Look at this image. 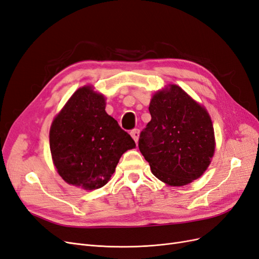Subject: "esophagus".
<instances>
[{
  "mask_svg": "<svg viewBox=\"0 0 259 259\" xmlns=\"http://www.w3.org/2000/svg\"><path fill=\"white\" fill-rule=\"evenodd\" d=\"M130 135H131L132 139L135 140L136 143H138V142H139V139H140V131H139L138 129H135V130H132V131H131Z\"/></svg>",
  "mask_w": 259,
  "mask_h": 259,
  "instance_id": "1",
  "label": "esophagus"
}]
</instances>
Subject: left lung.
Segmentation results:
<instances>
[{"instance_id": "left-lung-1", "label": "left lung", "mask_w": 259, "mask_h": 259, "mask_svg": "<svg viewBox=\"0 0 259 259\" xmlns=\"http://www.w3.org/2000/svg\"><path fill=\"white\" fill-rule=\"evenodd\" d=\"M152 119L141 132L139 148L152 173L165 185L181 187L199 179L215 153L211 116L185 90L169 84L156 91Z\"/></svg>"}]
</instances>
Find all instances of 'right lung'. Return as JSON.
Listing matches in <instances>:
<instances>
[{"label":"right lung","instance_id":"right-lung-1","mask_svg":"<svg viewBox=\"0 0 259 259\" xmlns=\"http://www.w3.org/2000/svg\"><path fill=\"white\" fill-rule=\"evenodd\" d=\"M106 98L91 85L78 88L52 122L49 146L55 168L69 185L103 187L135 141L105 112Z\"/></svg>","mask_w":259,"mask_h":259}]
</instances>
